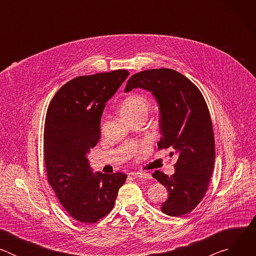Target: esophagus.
I'll return each mask as SVG.
<instances>
[{"label": "esophagus", "mask_w": 256, "mask_h": 256, "mask_svg": "<svg viewBox=\"0 0 256 256\" xmlns=\"http://www.w3.org/2000/svg\"><path fill=\"white\" fill-rule=\"evenodd\" d=\"M132 176L136 177V178H142V179H151L152 178V176L149 173H142V172L132 173Z\"/></svg>", "instance_id": "esophagus-1"}]
</instances>
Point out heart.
Returning <instances> with one entry per match:
<instances>
[{"mask_svg":"<svg viewBox=\"0 0 256 256\" xmlns=\"http://www.w3.org/2000/svg\"><path fill=\"white\" fill-rule=\"evenodd\" d=\"M151 108V102L149 99L142 95L134 94L124 99L122 104L120 112L122 118L126 120H132L138 116H147ZM144 152V148H142L138 151V154H142Z\"/></svg>","mask_w":256,"mask_h":256,"instance_id":"b5f03b06","label":"heart"}]
</instances>
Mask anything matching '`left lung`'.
<instances>
[{"mask_svg":"<svg viewBox=\"0 0 256 256\" xmlns=\"http://www.w3.org/2000/svg\"><path fill=\"white\" fill-rule=\"evenodd\" d=\"M144 89L159 106L158 149L173 148L178 155L171 176L152 175L167 188L161 210L171 216L192 212L204 196L214 163V140L206 103L198 88L171 68H153L132 75L124 92Z\"/></svg>","mask_w":256,"mask_h":256,"instance_id":"left-lung-1","label":"left lung"}]
</instances>
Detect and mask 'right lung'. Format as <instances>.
Returning <instances> with one entry per match:
<instances>
[{
  "mask_svg": "<svg viewBox=\"0 0 256 256\" xmlns=\"http://www.w3.org/2000/svg\"><path fill=\"white\" fill-rule=\"evenodd\" d=\"M130 75L126 70L68 81L52 98L44 124V162L48 182L68 214L95 223L114 206L126 175L93 172L87 154L100 138L106 102Z\"/></svg>",
  "mask_w": 256,
  "mask_h": 256,
  "instance_id": "right-lung-1",
  "label": "right lung"
}]
</instances>
